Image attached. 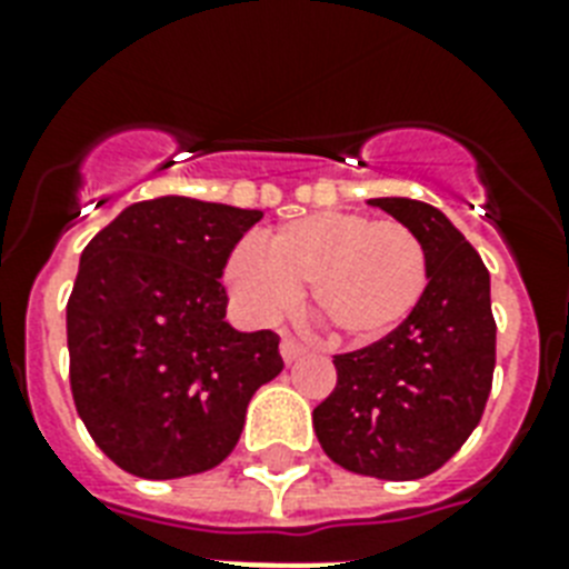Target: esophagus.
Instances as JSON below:
<instances>
[{
	"label": "esophagus",
	"mask_w": 569,
	"mask_h": 569,
	"mask_svg": "<svg viewBox=\"0 0 569 569\" xmlns=\"http://www.w3.org/2000/svg\"><path fill=\"white\" fill-rule=\"evenodd\" d=\"M303 351H307V348H303L295 337H283V342H280V355H283L286 363H295V360H298Z\"/></svg>",
	"instance_id": "esophagus-1"
}]
</instances>
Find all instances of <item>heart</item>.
Listing matches in <instances>:
<instances>
[{"instance_id": "1", "label": "heart", "mask_w": 569, "mask_h": 569, "mask_svg": "<svg viewBox=\"0 0 569 569\" xmlns=\"http://www.w3.org/2000/svg\"><path fill=\"white\" fill-rule=\"evenodd\" d=\"M232 292L250 312L277 316L298 289L339 337L375 342L419 307L428 289V253L405 223L357 212H319L241 244L227 262Z\"/></svg>"}]
</instances>
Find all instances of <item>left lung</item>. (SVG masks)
<instances>
[{"label":"left lung","mask_w":569,"mask_h":569,"mask_svg":"<svg viewBox=\"0 0 569 569\" xmlns=\"http://www.w3.org/2000/svg\"><path fill=\"white\" fill-rule=\"evenodd\" d=\"M428 253V289L392 333L337 355V387L312 428L333 463L357 476L416 481L437 472L476 431L493 387L490 274L463 232L433 206L375 197Z\"/></svg>","instance_id":"left-lung-1"}]
</instances>
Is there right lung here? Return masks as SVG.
Here are the masks:
<instances>
[{"instance_id": "right-lung-1", "label": "right lung", "mask_w": 569, "mask_h": 569, "mask_svg": "<svg viewBox=\"0 0 569 569\" xmlns=\"http://www.w3.org/2000/svg\"><path fill=\"white\" fill-rule=\"evenodd\" d=\"M259 218L156 197L127 206L82 250L67 301L70 389L93 442L132 476L218 467L253 392L283 372L277 333L223 321V268Z\"/></svg>"}]
</instances>
